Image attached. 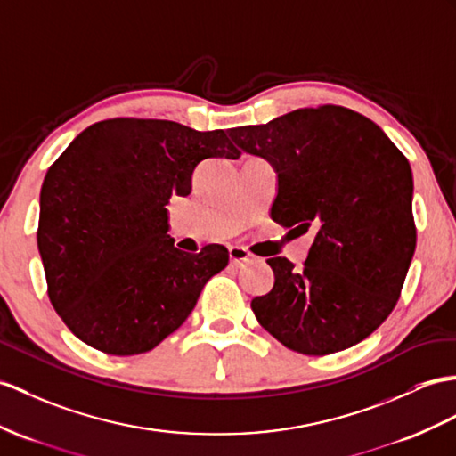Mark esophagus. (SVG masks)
<instances>
[{
    "instance_id": "34e87169",
    "label": "esophagus",
    "mask_w": 456,
    "mask_h": 456,
    "mask_svg": "<svg viewBox=\"0 0 456 456\" xmlns=\"http://www.w3.org/2000/svg\"><path fill=\"white\" fill-rule=\"evenodd\" d=\"M228 257H230L232 265H243V263H248L251 259V255H249L248 249L232 246V248H228Z\"/></svg>"
}]
</instances>
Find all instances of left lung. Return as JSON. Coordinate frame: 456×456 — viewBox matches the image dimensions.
<instances>
[{
    "label": "left lung",
    "instance_id": "8db88e82",
    "mask_svg": "<svg viewBox=\"0 0 456 456\" xmlns=\"http://www.w3.org/2000/svg\"><path fill=\"white\" fill-rule=\"evenodd\" d=\"M228 135L240 152L276 168L273 220L315 228L302 271L286 257L266 259L274 286L251 302L259 325L305 356L368 338L395 309L416 249L404 154L371 119L335 104L299 108Z\"/></svg>",
    "mask_w": 456,
    "mask_h": 456
}]
</instances>
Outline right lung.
I'll return each instance as SVG.
<instances>
[{"label":"right lung","instance_id":"1","mask_svg":"<svg viewBox=\"0 0 456 456\" xmlns=\"http://www.w3.org/2000/svg\"><path fill=\"white\" fill-rule=\"evenodd\" d=\"M213 157H240L224 129L114 118L86 127L50 166L37 241L50 302L77 338L135 356L190 317L228 251L174 248L166 205L191 193L197 164Z\"/></svg>","mask_w":456,"mask_h":456}]
</instances>
